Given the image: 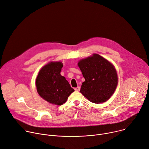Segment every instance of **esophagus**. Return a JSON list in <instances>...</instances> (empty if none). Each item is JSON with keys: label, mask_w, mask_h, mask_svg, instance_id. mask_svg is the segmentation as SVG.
I'll list each match as a JSON object with an SVG mask.
<instances>
[{"label": "esophagus", "mask_w": 149, "mask_h": 149, "mask_svg": "<svg viewBox=\"0 0 149 149\" xmlns=\"http://www.w3.org/2000/svg\"><path fill=\"white\" fill-rule=\"evenodd\" d=\"M80 89V87H79V86H77V88H74V90H75L76 91H79Z\"/></svg>", "instance_id": "1"}]
</instances>
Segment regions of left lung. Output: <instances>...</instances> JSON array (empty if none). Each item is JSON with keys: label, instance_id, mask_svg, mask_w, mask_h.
<instances>
[{"label": "left lung", "instance_id": "1", "mask_svg": "<svg viewBox=\"0 0 149 149\" xmlns=\"http://www.w3.org/2000/svg\"><path fill=\"white\" fill-rule=\"evenodd\" d=\"M78 65L85 79L80 92L95 104L108 100L118 84L117 74L113 65L97 54L80 60Z\"/></svg>", "mask_w": 149, "mask_h": 149}]
</instances>
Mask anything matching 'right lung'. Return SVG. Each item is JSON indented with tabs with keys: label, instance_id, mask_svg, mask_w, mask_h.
<instances>
[{
	"label": "right lung",
	"instance_id": "1",
	"mask_svg": "<svg viewBox=\"0 0 149 149\" xmlns=\"http://www.w3.org/2000/svg\"><path fill=\"white\" fill-rule=\"evenodd\" d=\"M61 62H51L40 70L36 79L38 94L47 102L61 105L74 91L68 81L60 74Z\"/></svg>",
	"mask_w": 149,
	"mask_h": 149
}]
</instances>
